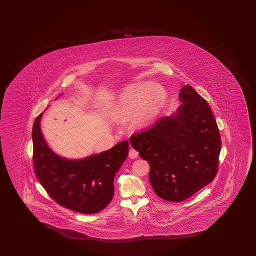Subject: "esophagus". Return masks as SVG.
<instances>
[{
	"label": "esophagus",
	"mask_w": 256,
	"mask_h": 256,
	"mask_svg": "<svg viewBox=\"0 0 256 256\" xmlns=\"http://www.w3.org/2000/svg\"><path fill=\"white\" fill-rule=\"evenodd\" d=\"M138 156H139V152H137L136 149L130 148V151H129V158H132V159H136V158H138Z\"/></svg>",
	"instance_id": "34e87169"
}]
</instances>
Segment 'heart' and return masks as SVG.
<instances>
[{
    "instance_id": "obj_1",
    "label": "heart",
    "mask_w": 256,
    "mask_h": 256,
    "mask_svg": "<svg viewBox=\"0 0 256 256\" xmlns=\"http://www.w3.org/2000/svg\"><path fill=\"white\" fill-rule=\"evenodd\" d=\"M166 102V92L163 88L158 85L151 87H142L132 94L126 95L119 102L120 110H132L144 107V110L149 116H154L163 109Z\"/></svg>"
}]
</instances>
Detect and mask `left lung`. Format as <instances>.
Returning <instances> with one entry per match:
<instances>
[{
	"label": "left lung",
	"mask_w": 256,
	"mask_h": 256,
	"mask_svg": "<svg viewBox=\"0 0 256 256\" xmlns=\"http://www.w3.org/2000/svg\"><path fill=\"white\" fill-rule=\"evenodd\" d=\"M178 97L174 114L130 137L132 146L149 163L154 193L170 202L185 200L214 180L222 147L207 102L188 84Z\"/></svg>",
	"instance_id": "1"
}]
</instances>
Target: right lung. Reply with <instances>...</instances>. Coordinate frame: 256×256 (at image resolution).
<instances>
[{"label": "right lung", "instance_id": "1", "mask_svg": "<svg viewBox=\"0 0 256 256\" xmlns=\"http://www.w3.org/2000/svg\"><path fill=\"white\" fill-rule=\"evenodd\" d=\"M42 116L36 117L32 130L34 168L40 184L62 207L84 214L102 210L114 194V180L128 156V142L84 158H62L44 138Z\"/></svg>", "mask_w": 256, "mask_h": 256}]
</instances>
